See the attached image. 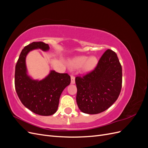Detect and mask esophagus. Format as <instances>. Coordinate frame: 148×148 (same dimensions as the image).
<instances>
[{"instance_id":"1","label":"esophagus","mask_w":148,"mask_h":148,"mask_svg":"<svg viewBox=\"0 0 148 148\" xmlns=\"http://www.w3.org/2000/svg\"><path fill=\"white\" fill-rule=\"evenodd\" d=\"M71 83L74 84L75 83V78L73 75H71Z\"/></svg>"}]
</instances>
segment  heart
<instances>
[{
	"instance_id": "b5f03b06",
	"label": "heart",
	"mask_w": 148,
	"mask_h": 148,
	"mask_svg": "<svg viewBox=\"0 0 148 148\" xmlns=\"http://www.w3.org/2000/svg\"><path fill=\"white\" fill-rule=\"evenodd\" d=\"M97 64V59L95 56H79L74 58L70 62V66L72 68H79L83 66V70L86 72L90 71L95 68Z\"/></svg>"
}]
</instances>
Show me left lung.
Segmentation results:
<instances>
[{"label": "left lung", "instance_id": "obj_1", "mask_svg": "<svg viewBox=\"0 0 148 148\" xmlns=\"http://www.w3.org/2000/svg\"><path fill=\"white\" fill-rule=\"evenodd\" d=\"M77 105L82 112L97 114L105 111L118 99L122 89V69L116 53L107 50L95 69L75 78Z\"/></svg>", "mask_w": 148, "mask_h": 148}]
</instances>
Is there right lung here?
<instances>
[{"label":"right lung","mask_w":148,"mask_h":148,"mask_svg":"<svg viewBox=\"0 0 148 148\" xmlns=\"http://www.w3.org/2000/svg\"><path fill=\"white\" fill-rule=\"evenodd\" d=\"M36 49L46 51L49 46L39 41L24 47L15 66V87L20 100L26 108L40 115H51L56 112L61 94L70 84L71 79L69 74L53 70L41 81L31 79L27 75L25 59L28 53Z\"/></svg>","instance_id":"obj_1"}]
</instances>
